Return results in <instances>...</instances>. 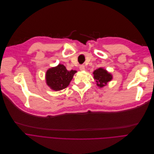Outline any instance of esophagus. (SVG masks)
<instances>
[{
    "mask_svg": "<svg viewBox=\"0 0 154 154\" xmlns=\"http://www.w3.org/2000/svg\"><path fill=\"white\" fill-rule=\"evenodd\" d=\"M79 69L81 70V71H84L85 69V66L84 65H80L79 66Z\"/></svg>",
    "mask_w": 154,
    "mask_h": 154,
    "instance_id": "34e87169",
    "label": "esophagus"
}]
</instances>
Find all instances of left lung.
Returning <instances> with one entry per match:
<instances>
[{
  "instance_id": "obj_1",
  "label": "left lung",
  "mask_w": 154,
  "mask_h": 154,
  "mask_svg": "<svg viewBox=\"0 0 154 154\" xmlns=\"http://www.w3.org/2000/svg\"><path fill=\"white\" fill-rule=\"evenodd\" d=\"M93 73V78L97 82V85L100 88L106 86L113 78L112 74L102 68L94 70Z\"/></svg>"
}]
</instances>
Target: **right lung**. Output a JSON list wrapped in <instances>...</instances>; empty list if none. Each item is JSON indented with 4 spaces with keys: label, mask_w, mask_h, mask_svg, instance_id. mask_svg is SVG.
Segmentation results:
<instances>
[{
    "label": "right lung",
    "mask_w": 154,
    "mask_h": 154,
    "mask_svg": "<svg viewBox=\"0 0 154 154\" xmlns=\"http://www.w3.org/2000/svg\"><path fill=\"white\" fill-rule=\"evenodd\" d=\"M76 72L75 70L68 71L63 64H59L47 71L46 84L53 90L60 91L68 86Z\"/></svg>",
    "instance_id": "1"
}]
</instances>
